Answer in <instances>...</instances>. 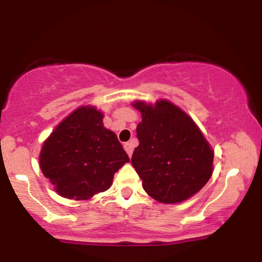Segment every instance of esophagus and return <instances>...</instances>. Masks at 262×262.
<instances>
[{
	"mask_svg": "<svg viewBox=\"0 0 262 262\" xmlns=\"http://www.w3.org/2000/svg\"><path fill=\"white\" fill-rule=\"evenodd\" d=\"M133 149H134V145L132 143H125L124 144V150L127 151L129 158H130L132 154H133Z\"/></svg>",
	"mask_w": 262,
	"mask_h": 262,
	"instance_id": "34e87169",
	"label": "esophagus"
}]
</instances>
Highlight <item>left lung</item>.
Masks as SVG:
<instances>
[{
	"label": "left lung",
	"mask_w": 262,
	"mask_h": 262,
	"mask_svg": "<svg viewBox=\"0 0 262 262\" xmlns=\"http://www.w3.org/2000/svg\"><path fill=\"white\" fill-rule=\"evenodd\" d=\"M141 113L139 145L132 165L146 193L161 203H180L196 194L213 172V152L193 119L171 102L152 106L135 101Z\"/></svg>",
	"instance_id": "obj_1"
}]
</instances>
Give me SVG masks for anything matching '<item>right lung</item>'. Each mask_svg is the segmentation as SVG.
<instances>
[{
  "label": "right lung",
  "mask_w": 262,
  "mask_h": 262,
  "mask_svg": "<svg viewBox=\"0 0 262 262\" xmlns=\"http://www.w3.org/2000/svg\"><path fill=\"white\" fill-rule=\"evenodd\" d=\"M102 119L103 113L95 107H80L44 141L39 165L60 196L82 201L107 191L114 173L129 161Z\"/></svg>",
  "instance_id": "obj_1"
}]
</instances>
